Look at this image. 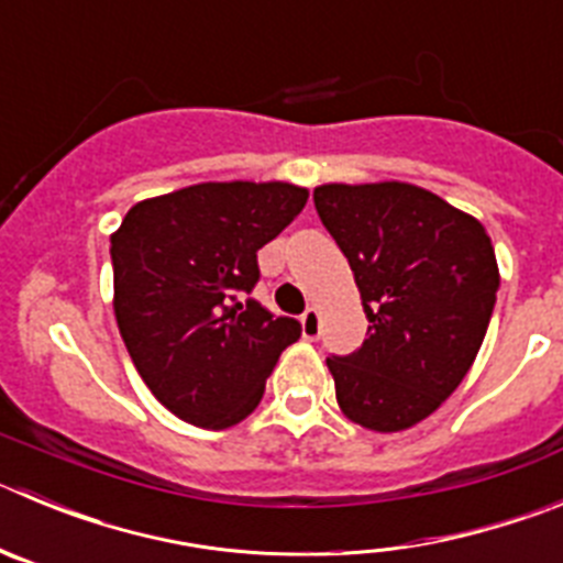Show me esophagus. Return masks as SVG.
I'll return each mask as SVG.
<instances>
[{"mask_svg":"<svg viewBox=\"0 0 563 563\" xmlns=\"http://www.w3.org/2000/svg\"><path fill=\"white\" fill-rule=\"evenodd\" d=\"M301 335H305L307 341H318V335H321V312H318L316 307H310V310L301 316Z\"/></svg>","mask_w":563,"mask_h":563,"instance_id":"1","label":"esophagus"}]
</instances>
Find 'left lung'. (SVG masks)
<instances>
[{"label":"left lung","mask_w":563,"mask_h":563,"mask_svg":"<svg viewBox=\"0 0 563 563\" xmlns=\"http://www.w3.org/2000/svg\"><path fill=\"white\" fill-rule=\"evenodd\" d=\"M350 258L369 332L327 357L338 406L369 431H406L434 415L476 361L499 290L485 225L411 183H327L312 191Z\"/></svg>","instance_id":"8db88e82"}]
</instances>
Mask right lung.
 I'll return each instance as SVG.
<instances>
[{
	"instance_id": "1",
	"label": "right lung",
	"mask_w": 563,
	"mask_h": 563,
	"mask_svg": "<svg viewBox=\"0 0 563 563\" xmlns=\"http://www.w3.org/2000/svg\"><path fill=\"white\" fill-rule=\"evenodd\" d=\"M310 191L292 183H200L129 208L112 233L114 318L152 395L200 429H231L265 395L296 318L247 298L256 253Z\"/></svg>"
}]
</instances>
